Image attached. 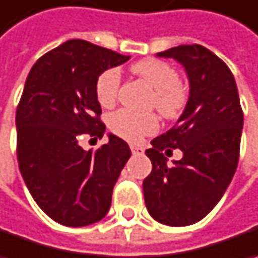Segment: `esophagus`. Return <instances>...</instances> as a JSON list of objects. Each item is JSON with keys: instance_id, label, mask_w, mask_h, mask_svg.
<instances>
[{"instance_id": "esophagus-1", "label": "esophagus", "mask_w": 258, "mask_h": 258, "mask_svg": "<svg viewBox=\"0 0 258 258\" xmlns=\"http://www.w3.org/2000/svg\"><path fill=\"white\" fill-rule=\"evenodd\" d=\"M131 151H132L134 155H142V154H144V148L136 147V145H131Z\"/></svg>"}]
</instances>
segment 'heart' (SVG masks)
Returning <instances> with one entry per match:
<instances>
[{"instance_id": "obj_1", "label": "heart", "mask_w": 258, "mask_h": 258, "mask_svg": "<svg viewBox=\"0 0 258 258\" xmlns=\"http://www.w3.org/2000/svg\"><path fill=\"white\" fill-rule=\"evenodd\" d=\"M139 78L154 88V106L167 119L181 114L188 100L184 85L180 83L178 72L160 59H145L132 67ZM120 74L110 68L101 72L96 81V97L100 106L111 107L119 94ZM109 127L114 135L126 141L136 142L145 135H151L158 129L155 114H142L131 110H117L109 117Z\"/></svg>"}]
</instances>
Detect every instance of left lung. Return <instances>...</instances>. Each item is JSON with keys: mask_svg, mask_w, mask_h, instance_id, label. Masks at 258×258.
I'll use <instances>...</instances> for the list:
<instances>
[{"mask_svg": "<svg viewBox=\"0 0 258 258\" xmlns=\"http://www.w3.org/2000/svg\"><path fill=\"white\" fill-rule=\"evenodd\" d=\"M157 56L184 67L190 96L175 126L145 151L152 171L142 184L144 198L155 221L191 225L216 206L235 174L244 114L232 72L209 49L181 45ZM175 148L183 151V158L168 166L162 152Z\"/></svg>", "mask_w": 258, "mask_h": 258, "instance_id": "obj_1", "label": "left lung"}]
</instances>
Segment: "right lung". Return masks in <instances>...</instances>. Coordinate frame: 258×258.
Returning a JSON list of instances; mask_svg holds the SVG:
<instances>
[{
	"label": "right lung",
	"instance_id": "add662e5",
	"mask_svg": "<svg viewBox=\"0 0 258 258\" xmlns=\"http://www.w3.org/2000/svg\"><path fill=\"white\" fill-rule=\"evenodd\" d=\"M127 59L72 39L45 53L29 72L16 113L19 168L34 202L58 224L91 225L109 212L131 148L111 134L96 151L83 149L80 141L104 135L96 81Z\"/></svg>",
	"mask_w": 258,
	"mask_h": 258
}]
</instances>
